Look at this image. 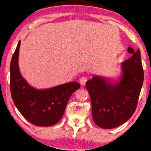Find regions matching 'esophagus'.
Instances as JSON below:
<instances>
[{
    "mask_svg": "<svg viewBox=\"0 0 151 151\" xmlns=\"http://www.w3.org/2000/svg\"><path fill=\"white\" fill-rule=\"evenodd\" d=\"M84 82H85V81H84V79H80V84H81V85H83V84H84Z\"/></svg>",
    "mask_w": 151,
    "mask_h": 151,
    "instance_id": "34e87169",
    "label": "esophagus"
}]
</instances>
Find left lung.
Here are the masks:
<instances>
[{"mask_svg":"<svg viewBox=\"0 0 151 151\" xmlns=\"http://www.w3.org/2000/svg\"><path fill=\"white\" fill-rule=\"evenodd\" d=\"M20 41L10 62V92L14 104L26 120L37 126L48 127L62 119L72 93L80 87L77 81L47 89H37L22 77L18 59Z\"/></svg>","mask_w":151,"mask_h":151,"instance_id":"1","label":"left lung"}]
</instances>
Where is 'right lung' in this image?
Here are the masks:
<instances>
[{"mask_svg":"<svg viewBox=\"0 0 151 151\" xmlns=\"http://www.w3.org/2000/svg\"><path fill=\"white\" fill-rule=\"evenodd\" d=\"M86 81L95 124L105 129L122 125L132 116L143 82L141 56L135 54L121 64V76L114 81L92 75Z\"/></svg>","mask_w":151,"mask_h":151,"instance_id":"right-lung-1","label":"right lung"}]
</instances>
